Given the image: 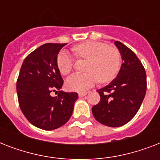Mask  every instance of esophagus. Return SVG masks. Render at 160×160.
I'll use <instances>...</instances> for the list:
<instances>
[{"label":"esophagus","instance_id":"esophagus-1","mask_svg":"<svg viewBox=\"0 0 160 160\" xmlns=\"http://www.w3.org/2000/svg\"><path fill=\"white\" fill-rule=\"evenodd\" d=\"M86 95H87V92H80L79 93V97H84Z\"/></svg>","mask_w":160,"mask_h":160}]
</instances>
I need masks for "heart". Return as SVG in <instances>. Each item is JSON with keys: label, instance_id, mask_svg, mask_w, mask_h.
<instances>
[{"label": "heart", "instance_id": "1", "mask_svg": "<svg viewBox=\"0 0 160 160\" xmlns=\"http://www.w3.org/2000/svg\"><path fill=\"white\" fill-rule=\"evenodd\" d=\"M75 56L88 60L87 73H75L68 78L65 85L69 90L83 92L92 87L96 81L108 83L116 77L121 66V56L119 51L107 44L89 41L76 45L72 48ZM56 64L62 75L72 70L73 59L68 52L60 51L57 55Z\"/></svg>", "mask_w": 160, "mask_h": 160}]
</instances>
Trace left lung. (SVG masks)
Listing matches in <instances>:
<instances>
[{
	"mask_svg": "<svg viewBox=\"0 0 160 160\" xmlns=\"http://www.w3.org/2000/svg\"><path fill=\"white\" fill-rule=\"evenodd\" d=\"M114 45L123 63L116 78L97 90L100 101L92 107L95 119L109 127L122 126L134 118L144 100L147 88L146 73L141 61L121 42L114 41Z\"/></svg>",
	"mask_w": 160,
	"mask_h": 160,
	"instance_id": "left-lung-1",
	"label": "left lung"
}]
</instances>
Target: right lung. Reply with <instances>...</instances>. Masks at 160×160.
<instances>
[{
    "label": "right lung",
    "instance_id": "1",
    "mask_svg": "<svg viewBox=\"0 0 160 160\" xmlns=\"http://www.w3.org/2000/svg\"><path fill=\"white\" fill-rule=\"evenodd\" d=\"M66 44L47 43L26 56L17 79L16 91L19 105L29 122L37 128L52 130L70 119L76 92H64L60 89L63 79L57 67L56 58ZM59 90L52 98L51 91Z\"/></svg>",
    "mask_w": 160,
    "mask_h": 160
}]
</instances>
